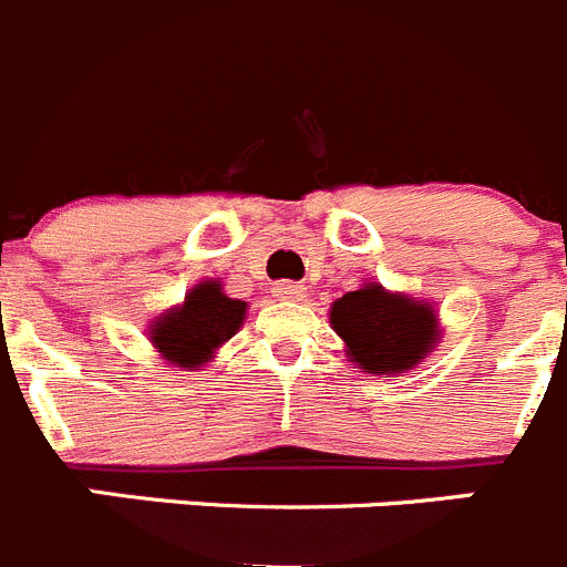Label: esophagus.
<instances>
[{
	"label": "esophagus",
	"mask_w": 567,
	"mask_h": 567,
	"mask_svg": "<svg viewBox=\"0 0 567 567\" xmlns=\"http://www.w3.org/2000/svg\"><path fill=\"white\" fill-rule=\"evenodd\" d=\"M272 292H275V298H280V300H300L303 298V287H300V284H295V280H280V284H275L272 287Z\"/></svg>",
	"instance_id": "obj_1"
}]
</instances>
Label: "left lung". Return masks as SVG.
Wrapping results in <instances>:
<instances>
[{
  "label": "left lung",
  "instance_id": "1",
  "mask_svg": "<svg viewBox=\"0 0 567 567\" xmlns=\"http://www.w3.org/2000/svg\"><path fill=\"white\" fill-rule=\"evenodd\" d=\"M331 326L348 357L368 373H402L424 360L439 340L433 306L365 284L331 306Z\"/></svg>",
  "mask_w": 567,
  "mask_h": 567
}]
</instances>
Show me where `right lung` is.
<instances>
[{
  "label": "right lung",
  "instance_id": "1",
  "mask_svg": "<svg viewBox=\"0 0 567 567\" xmlns=\"http://www.w3.org/2000/svg\"><path fill=\"white\" fill-rule=\"evenodd\" d=\"M244 311L247 303L227 298L219 280H205L190 289L179 309H171L154 320L152 342L171 365L199 371L213 351L236 334Z\"/></svg>",
  "mask_w": 567,
  "mask_h": 567
}]
</instances>
